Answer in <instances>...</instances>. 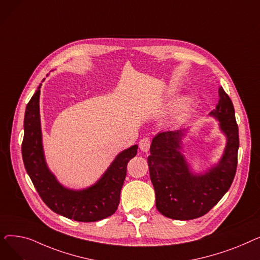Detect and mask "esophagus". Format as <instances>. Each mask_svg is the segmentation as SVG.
Here are the masks:
<instances>
[{
	"label": "esophagus",
	"instance_id": "34e87169",
	"mask_svg": "<svg viewBox=\"0 0 260 260\" xmlns=\"http://www.w3.org/2000/svg\"><path fill=\"white\" fill-rule=\"evenodd\" d=\"M151 138L148 137H144L140 140L139 142V146H140V149L143 152H148L149 151V147H151Z\"/></svg>",
	"mask_w": 260,
	"mask_h": 260
}]
</instances>
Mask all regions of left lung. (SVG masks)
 <instances>
[{
	"instance_id": "8db88e82",
	"label": "left lung",
	"mask_w": 260,
	"mask_h": 260,
	"mask_svg": "<svg viewBox=\"0 0 260 260\" xmlns=\"http://www.w3.org/2000/svg\"><path fill=\"white\" fill-rule=\"evenodd\" d=\"M220 121L226 146L219 163L204 175H194L181 154L185 128L157 134L147 158L156 208L168 218L190 220L206 215L228 192L237 170L238 125L232 100L219 87V100L210 114Z\"/></svg>"
}]
</instances>
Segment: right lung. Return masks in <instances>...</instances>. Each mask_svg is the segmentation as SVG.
Listing matches in <instances>:
<instances>
[{"mask_svg":"<svg viewBox=\"0 0 260 260\" xmlns=\"http://www.w3.org/2000/svg\"><path fill=\"white\" fill-rule=\"evenodd\" d=\"M40 84L26 106L22 157L27 174L46 206L54 213L81 222H93L113 215L119 206L128 161L137 154V145L120 153L102 178L92 186L73 190L62 186L46 167L40 124Z\"/></svg>","mask_w":260,"mask_h":260,"instance_id":"right-lung-1","label":"right lung"}]
</instances>
